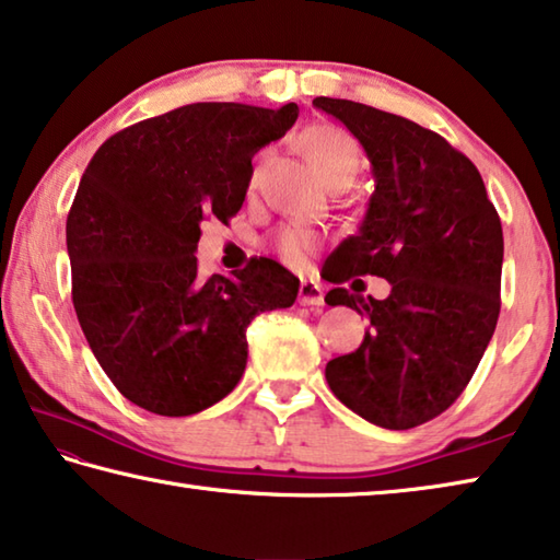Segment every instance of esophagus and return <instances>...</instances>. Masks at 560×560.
<instances>
[{"mask_svg": "<svg viewBox=\"0 0 560 560\" xmlns=\"http://www.w3.org/2000/svg\"><path fill=\"white\" fill-rule=\"evenodd\" d=\"M299 303L301 306H320L324 303V289L316 281H301Z\"/></svg>", "mask_w": 560, "mask_h": 560, "instance_id": "obj_1", "label": "esophagus"}]
</instances>
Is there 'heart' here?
<instances>
[{"label": "heart", "instance_id": "b5f03b06", "mask_svg": "<svg viewBox=\"0 0 560 560\" xmlns=\"http://www.w3.org/2000/svg\"><path fill=\"white\" fill-rule=\"evenodd\" d=\"M301 148L328 187H346L360 167L355 140L350 138V132L330 126V122H318V126L303 130ZM254 179H257V173L252 175V183ZM314 244L316 236L301 226H283L277 234V249L293 267H301L308 259Z\"/></svg>", "mask_w": 560, "mask_h": 560}]
</instances>
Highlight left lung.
<instances>
[{
    "mask_svg": "<svg viewBox=\"0 0 560 560\" xmlns=\"http://www.w3.org/2000/svg\"><path fill=\"white\" fill-rule=\"evenodd\" d=\"M363 145L375 192L358 234L330 254L334 283L390 281L387 299L330 289L328 306L371 320L363 343L326 365L340 402L385 430L442 415L477 371L501 308L504 234L485 179L447 140L395 113L314 98Z\"/></svg>",
    "mask_w": 560,
    "mask_h": 560,
    "instance_id": "1",
    "label": "left lung"
}]
</instances>
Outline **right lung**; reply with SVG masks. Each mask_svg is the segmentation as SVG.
Segmentation results:
<instances>
[{
    "mask_svg": "<svg viewBox=\"0 0 560 560\" xmlns=\"http://www.w3.org/2000/svg\"><path fill=\"white\" fill-rule=\"evenodd\" d=\"M296 118V103H189L116 132L83 173L66 220L73 308L110 383L143 410L220 402L246 368V326L296 301L279 261L200 279L195 257L200 224L242 210L254 153Z\"/></svg>",
    "mask_w": 560,
    "mask_h": 560,
    "instance_id": "add662e5",
    "label": "right lung"
}]
</instances>
